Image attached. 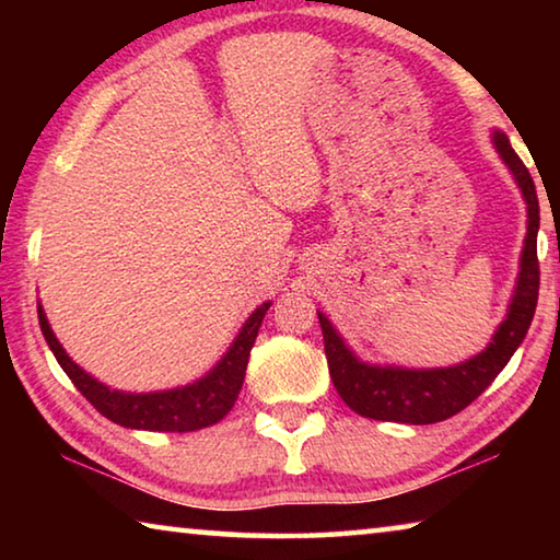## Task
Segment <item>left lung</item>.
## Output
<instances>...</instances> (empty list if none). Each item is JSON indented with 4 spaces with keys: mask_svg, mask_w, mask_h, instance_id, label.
Wrapping results in <instances>:
<instances>
[{
    "mask_svg": "<svg viewBox=\"0 0 560 560\" xmlns=\"http://www.w3.org/2000/svg\"><path fill=\"white\" fill-rule=\"evenodd\" d=\"M494 148L514 175L521 195L526 200L528 226L524 252H521V271L514 289V299L509 303V314L501 320L491 343L479 355L464 360L459 365L430 368V371H410L397 365H371L363 363L343 338L336 334L330 320L318 314L320 330H324V348L328 358L330 381L338 395L358 415L383 422L405 424H432L462 412L494 383V377L504 371V365L516 353L521 340L536 314L538 301V271L536 236H538V197L536 185L530 179L526 165L514 153L504 132L494 130Z\"/></svg>",
    "mask_w": 560,
    "mask_h": 560,
    "instance_id": "obj_1",
    "label": "left lung"
}]
</instances>
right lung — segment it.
<instances>
[{
    "label": "right lung",
    "mask_w": 560,
    "mask_h": 560,
    "mask_svg": "<svg viewBox=\"0 0 560 560\" xmlns=\"http://www.w3.org/2000/svg\"><path fill=\"white\" fill-rule=\"evenodd\" d=\"M269 306L271 303H261V306L246 318L240 336L234 338L230 350H226L220 363H217L210 373L200 377V381H195L192 385L175 387V390L163 393L110 390L108 385L98 383L96 377H91L83 368L75 365L73 360L66 355V350L59 340H56L42 306L39 326L46 343L51 348V353L63 368V373L71 377V383L79 387V393L86 397L103 417H108L110 422L130 430L195 432L220 422L234 407L242 390L252 346L254 340H257L259 326Z\"/></svg>",
    "instance_id": "obj_1"
}]
</instances>
